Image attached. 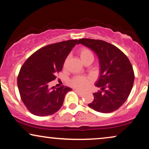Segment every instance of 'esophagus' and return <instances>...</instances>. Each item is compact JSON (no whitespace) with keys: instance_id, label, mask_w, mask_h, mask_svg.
<instances>
[{"instance_id":"1","label":"esophagus","mask_w":149,"mask_h":149,"mask_svg":"<svg viewBox=\"0 0 149 149\" xmlns=\"http://www.w3.org/2000/svg\"><path fill=\"white\" fill-rule=\"evenodd\" d=\"M74 91H76V92H77V93H79V95H83V94H84V93H83V92H82V91H79V89H74Z\"/></svg>"}]
</instances>
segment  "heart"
<instances>
[{
  "instance_id": "1",
  "label": "heart",
  "mask_w": 149,
  "mask_h": 149,
  "mask_svg": "<svg viewBox=\"0 0 149 149\" xmlns=\"http://www.w3.org/2000/svg\"><path fill=\"white\" fill-rule=\"evenodd\" d=\"M79 56L81 61H84L85 60L88 58H93V55L89 49L86 47H82L79 50ZM66 65V61L64 63V67ZM91 82V79L89 77H75L72 79L70 81V84L72 87L77 88L80 90H85L89 87V84Z\"/></svg>"
}]
</instances>
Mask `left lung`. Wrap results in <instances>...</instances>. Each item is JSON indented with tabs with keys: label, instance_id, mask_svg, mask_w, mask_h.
<instances>
[{
	"label": "left lung",
	"instance_id": "left-lung-1",
	"mask_svg": "<svg viewBox=\"0 0 149 149\" xmlns=\"http://www.w3.org/2000/svg\"><path fill=\"white\" fill-rule=\"evenodd\" d=\"M77 44L92 50L99 60L100 75L95 85L101 90L93 93L94 99L88 106L102 113L116 111L126 101L133 87L134 73L129 59L117 47L104 40L82 38Z\"/></svg>",
	"mask_w": 149,
	"mask_h": 149
}]
</instances>
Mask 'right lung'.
Here are the masks:
<instances>
[{
    "mask_svg": "<svg viewBox=\"0 0 149 149\" xmlns=\"http://www.w3.org/2000/svg\"><path fill=\"white\" fill-rule=\"evenodd\" d=\"M78 40H68L49 45L34 53L22 66L17 77L20 96L28 111L45 117L60 109L68 87H49L62 71L64 62Z\"/></svg>",
    "mask_w": 149,
    "mask_h": 149,
    "instance_id": "right-lung-1",
    "label": "right lung"
}]
</instances>
